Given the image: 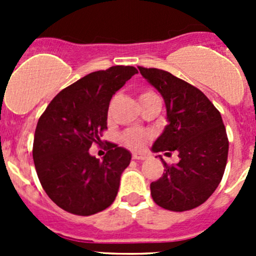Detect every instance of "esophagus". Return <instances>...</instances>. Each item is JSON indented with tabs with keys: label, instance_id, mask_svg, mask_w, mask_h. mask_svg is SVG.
Listing matches in <instances>:
<instances>
[{
	"label": "esophagus",
	"instance_id": "obj_1",
	"mask_svg": "<svg viewBox=\"0 0 256 256\" xmlns=\"http://www.w3.org/2000/svg\"><path fill=\"white\" fill-rule=\"evenodd\" d=\"M132 158L138 160V161H144V160L147 158V154H141V152H135V154H132Z\"/></svg>",
	"mask_w": 256,
	"mask_h": 256
}]
</instances>
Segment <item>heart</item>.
I'll return each instance as SVG.
<instances>
[{
    "instance_id": "obj_1",
    "label": "heart",
    "mask_w": 256,
    "mask_h": 256,
    "mask_svg": "<svg viewBox=\"0 0 256 256\" xmlns=\"http://www.w3.org/2000/svg\"><path fill=\"white\" fill-rule=\"evenodd\" d=\"M156 95L154 92H150V90H144L140 94V100L146 99V98L154 96ZM152 138V132L148 130H144V128H128V130L124 131L120 136L121 144L126 146L128 148L131 150H140L150 141Z\"/></svg>"
}]
</instances>
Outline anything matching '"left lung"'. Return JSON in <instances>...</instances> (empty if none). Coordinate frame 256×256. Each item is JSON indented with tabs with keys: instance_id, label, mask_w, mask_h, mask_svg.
<instances>
[{
	"instance_id": "1",
	"label": "left lung",
	"mask_w": 256,
	"mask_h": 256,
	"mask_svg": "<svg viewBox=\"0 0 256 256\" xmlns=\"http://www.w3.org/2000/svg\"><path fill=\"white\" fill-rule=\"evenodd\" d=\"M141 76L164 100L168 125L152 151H177L180 161L168 164L152 182L151 196L160 207L184 212L203 204L223 178L229 141L220 112L198 88L162 69L138 66Z\"/></svg>"
}]
</instances>
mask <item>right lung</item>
<instances>
[{"label": "right lung", "mask_w": 256, "mask_h": 256, "mask_svg": "<svg viewBox=\"0 0 256 256\" xmlns=\"http://www.w3.org/2000/svg\"><path fill=\"white\" fill-rule=\"evenodd\" d=\"M135 66H115L82 76L62 90L40 115L33 141L36 171L48 197L76 216H92L112 204L131 154L106 142L102 161L90 156L102 142L110 100Z\"/></svg>", "instance_id": "obj_1"}]
</instances>
